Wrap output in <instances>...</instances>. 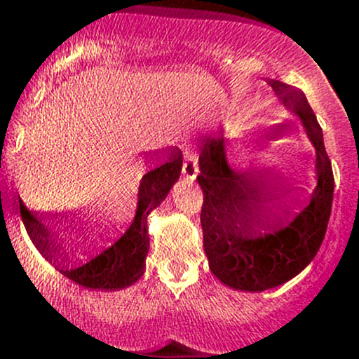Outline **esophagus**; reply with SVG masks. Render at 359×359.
I'll return each instance as SVG.
<instances>
[{"label":"esophagus","instance_id":"obj_1","mask_svg":"<svg viewBox=\"0 0 359 359\" xmlns=\"http://www.w3.org/2000/svg\"><path fill=\"white\" fill-rule=\"evenodd\" d=\"M198 172V165H197V157L194 154L187 152L184 154V161H183V176L187 180H194Z\"/></svg>","mask_w":359,"mask_h":359}]
</instances>
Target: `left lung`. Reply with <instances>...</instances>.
Here are the masks:
<instances>
[{
  "mask_svg": "<svg viewBox=\"0 0 359 359\" xmlns=\"http://www.w3.org/2000/svg\"><path fill=\"white\" fill-rule=\"evenodd\" d=\"M283 109L302 123L316 152V187L299 212L297 187L273 165L233 169L224 138H207L198 157L201 223L210 271L235 290L262 292L289 282L316 256L330 219L334 172L306 95L268 79Z\"/></svg>",
  "mask_w": 359,
  "mask_h": 359,
  "instance_id": "obj_1",
  "label": "left lung"
}]
</instances>
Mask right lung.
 Returning a JSON list of instances; mask_svg holds the SVG:
<instances>
[{
	"label": "right lung",
	"mask_w": 359,
	"mask_h": 359,
	"mask_svg": "<svg viewBox=\"0 0 359 359\" xmlns=\"http://www.w3.org/2000/svg\"><path fill=\"white\" fill-rule=\"evenodd\" d=\"M181 165H183V155L180 150L176 152L172 149L164 164L157 165L143 176L140 181L138 205H136L133 223L112 245L103 249L102 252L86 262L76 264L74 250L72 253L69 252L74 249L69 245L70 240L74 238V233L81 235V230H83L81 228L83 219H81L79 212H67V210L32 212L18 198L22 221H24V226L31 236L32 243L41 252L44 259L50 261L62 275L76 282L77 285L93 290L126 289L138 282L140 276L145 273V259L150 249L147 217L168 197L172 184L180 178ZM62 233L65 235L62 236ZM86 240H91L90 247H88V250H91L95 238H90L88 230H84L83 243ZM76 247H81V243H76Z\"/></svg>",
	"instance_id": "1"
}]
</instances>
